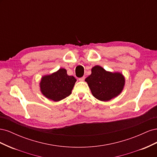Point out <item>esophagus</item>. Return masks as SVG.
Returning <instances> with one entry per match:
<instances>
[{"label":"esophagus","instance_id":"esophagus-1","mask_svg":"<svg viewBox=\"0 0 157 157\" xmlns=\"http://www.w3.org/2000/svg\"><path fill=\"white\" fill-rule=\"evenodd\" d=\"M84 79H85V77H82V78H78V80H79V81H84Z\"/></svg>","mask_w":157,"mask_h":157}]
</instances>
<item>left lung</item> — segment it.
Segmentation results:
<instances>
[{"instance_id": "1", "label": "left lung", "mask_w": 157, "mask_h": 157, "mask_svg": "<svg viewBox=\"0 0 157 157\" xmlns=\"http://www.w3.org/2000/svg\"><path fill=\"white\" fill-rule=\"evenodd\" d=\"M92 73L85 79L94 98L108 101L120 95L125 85V77L120 72H111L99 65L91 69Z\"/></svg>"}]
</instances>
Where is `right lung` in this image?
<instances>
[{
  "instance_id": "1",
  "label": "right lung",
  "mask_w": 157,
  "mask_h": 157,
  "mask_svg": "<svg viewBox=\"0 0 157 157\" xmlns=\"http://www.w3.org/2000/svg\"><path fill=\"white\" fill-rule=\"evenodd\" d=\"M76 81L73 76L67 75V70L60 68L52 74L42 76L39 83L40 90L47 99L59 101L71 94Z\"/></svg>"
}]
</instances>
